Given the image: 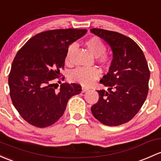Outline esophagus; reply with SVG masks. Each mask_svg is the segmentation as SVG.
<instances>
[{
	"mask_svg": "<svg viewBox=\"0 0 161 161\" xmlns=\"http://www.w3.org/2000/svg\"><path fill=\"white\" fill-rule=\"evenodd\" d=\"M88 90H89V89H88V88H86V87L82 88V92H87Z\"/></svg>",
	"mask_w": 161,
	"mask_h": 161,
	"instance_id": "esophagus-1",
	"label": "esophagus"
}]
</instances>
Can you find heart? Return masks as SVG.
Here are the masks:
<instances>
[{"label": "heart", "instance_id": "obj_1", "mask_svg": "<svg viewBox=\"0 0 161 161\" xmlns=\"http://www.w3.org/2000/svg\"><path fill=\"white\" fill-rule=\"evenodd\" d=\"M88 50L97 57L98 61L103 65H106L110 63L111 58L106 53V47L104 42L99 37L93 36L88 38L84 43ZM75 48V45H71L68 48L65 55V62L69 64L70 62L71 55ZM100 75V72L96 68H79L72 72L70 79L72 82H78L82 86H89Z\"/></svg>", "mask_w": 161, "mask_h": 161}]
</instances>
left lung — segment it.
<instances>
[{
	"instance_id": "8db88e82",
	"label": "left lung",
	"mask_w": 161,
	"mask_h": 161,
	"mask_svg": "<svg viewBox=\"0 0 161 161\" xmlns=\"http://www.w3.org/2000/svg\"><path fill=\"white\" fill-rule=\"evenodd\" d=\"M92 34L109 45L113 60L99 82L107 91L98 90L99 101L91 107L96 119L106 126H119L134 117L146 100L150 70L136 42L120 33L92 28Z\"/></svg>"
}]
</instances>
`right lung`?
I'll return each mask as SVG.
<instances>
[{
    "label": "right lung",
    "instance_id": "add662e5",
    "mask_svg": "<svg viewBox=\"0 0 161 161\" xmlns=\"http://www.w3.org/2000/svg\"><path fill=\"white\" fill-rule=\"evenodd\" d=\"M86 29H57L30 38L17 53L8 77L13 105L25 121L44 128L63 115L72 96L82 91L75 83L61 85L55 91L69 46L86 35Z\"/></svg>",
    "mask_w": 161,
    "mask_h": 161
}]
</instances>
